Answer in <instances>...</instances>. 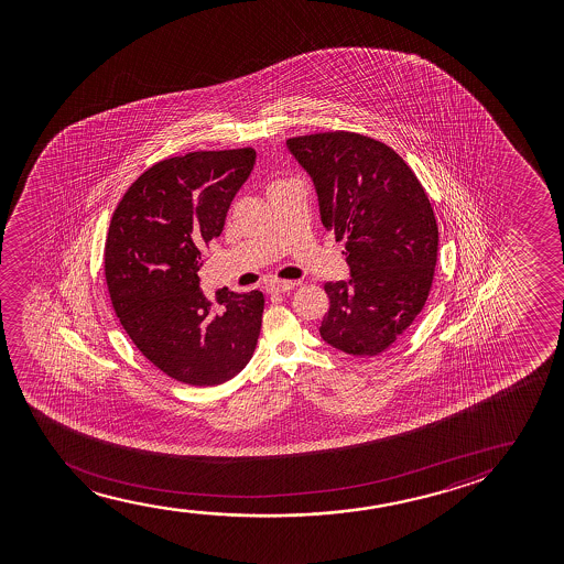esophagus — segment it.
<instances>
[{
    "mask_svg": "<svg viewBox=\"0 0 564 564\" xmlns=\"http://www.w3.org/2000/svg\"><path fill=\"white\" fill-rule=\"evenodd\" d=\"M265 289L271 294H285L293 291L294 283L293 281H271L270 285L265 286Z\"/></svg>",
    "mask_w": 564,
    "mask_h": 564,
    "instance_id": "esophagus-1",
    "label": "esophagus"
}]
</instances>
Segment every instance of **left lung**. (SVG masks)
<instances>
[{
	"label": "left lung",
	"mask_w": 564,
	"mask_h": 564,
	"mask_svg": "<svg viewBox=\"0 0 564 564\" xmlns=\"http://www.w3.org/2000/svg\"><path fill=\"white\" fill-rule=\"evenodd\" d=\"M286 148L314 183L325 229L347 240L350 279L325 283L319 335L347 355H379L432 289L440 231L430 198L401 155L370 137L317 132Z\"/></svg>",
	"instance_id": "8db88e82"
}]
</instances>
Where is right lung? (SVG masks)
<instances>
[{
  "label": "right lung",
  "instance_id": "right-lung-1",
  "mask_svg": "<svg viewBox=\"0 0 564 564\" xmlns=\"http://www.w3.org/2000/svg\"><path fill=\"white\" fill-rule=\"evenodd\" d=\"M252 148L191 152L144 171L119 202L106 240V281L124 332L170 378L219 386L254 355L260 291L202 293V250L224 231L254 170Z\"/></svg>",
  "mask_w": 564,
  "mask_h": 564
}]
</instances>
